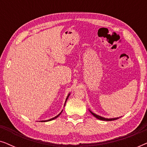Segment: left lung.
<instances>
[{"label":"left lung","mask_w":147,"mask_h":147,"mask_svg":"<svg viewBox=\"0 0 147 147\" xmlns=\"http://www.w3.org/2000/svg\"><path fill=\"white\" fill-rule=\"evenodd\" d=\"M90 112H91V114L93 115L94 117H96V118H98V119L99 120H105V121H112V120H116L118 119V118H119L120 117H118V118H104V117H102L101 116H99L98 115V114H96L95 113H94V112H92L91 110H89Z\"/></svg>","instance_id":"left-lung-1"}]
</instances>
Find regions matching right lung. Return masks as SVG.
<instances>
[{
  "instance_id": "obj_1",
  "label": "right lung",
  "mask_w": 147,
  "mask_h": 147,
  "mask_svg": "<svg viewBox=\"0 0 147 147\" xmlns=\"http://www.w3.org/2000/svg\"><path fill=\"white\" fill-rule=\"evenodd\" d=\"M69 95H70V93L69 94H68V95H67V98H66V100H65V104H64V106H65V103H66V101H67V100L68 99V98H69ZM63 112V110H61V112H60V113L58 114V115H57L56 116H55V117L54 118H51V119H49V120H41V122H47V121H51V120H54V119H55V118H57L58 116H59L60 114H61V112Z\"/></svg>"
}]
</instances>
